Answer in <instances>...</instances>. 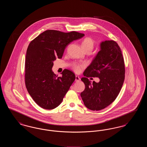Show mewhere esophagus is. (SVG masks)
Returning <instances> with one entry per match:
<instances>
[{
	"mask_svg": "<svg viewBox=\"0 0 147 147\" xmlns=\"http://www.w3.org/2000/svg\"><path fill=\"white\" fill-rule=\"evenodd\" d=\"M79 80H80V77H79V76H76V82H79Z\"/></svg>",
	"mask_w": 147,
	"mask_h": 147,
	"instance_id": "esophagus-1",
	"label": "esophagus"
}]
</instances>
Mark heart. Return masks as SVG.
<instances>
[{
  "label": "heart",
  "mask_w": 147,
  "mask_h": 147,
  "mask_svg": "<svg viewBox=\"0 0 147 147\" xmlns=\"http://www.w3.org/2000/svg\"><path fill=\"white\" fill-rule=\"evenodd\" d=\"M82 46L84 50L89 49L92 51L94 47V42L92 39L90 37L85 38L82 42ZM84 67V65L78 64L76 63H74L72 65V68L77 73H79L81 71L82 69Z\"/></svg>",
  "instance_id": "b5f03b06"
}]
</instances>
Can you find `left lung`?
Returning <instances> with one entry per match:
<instances>
[{"label":"left lung","mask_w":147,"mask_h":147,"mask_svg":"<svg viewBox=\"0 0 147 147\" xmlns=\"http://www.w3.org/2000/svg\"><path fill=\"white\" fill-rule=\"evenodd\" d=\"M100 50L83 73L85 88L80 94L85 106L92 111L102 110L116 98L125 80V63L118 44L112 40L100 43ZM98 77L91 83L88 77Z\"/></svg>","instance_id":"obj_1"}]
</instances>
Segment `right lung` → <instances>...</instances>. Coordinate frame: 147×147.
I'll list each match as a JSON object with an SVG mask.
<instances>
[{
    "instance_id": "1",
    "label": "right lung",
    "mask_w": 147,
    "mask_h": 147,
    "mask_svg": "<svg viewBox=\"0 0 147 147\" xmlns=\"http://www.w3.org/2000/svg\"><path fill=\"white\" fill-rule=\"evenodd\" d=\"M84 36L76 31L49 30L30 43L25 58V85L30 96L43 109L52 110L60 105L75 80L71 71L65 69L58 77L52 68L70 42Z\"/></svg>"
}]
</instances>
